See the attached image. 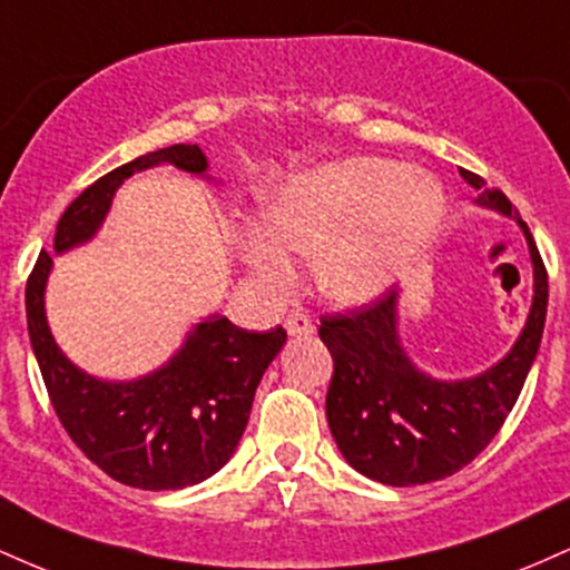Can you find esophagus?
I'll use <instances>...</instances> for the list:
<instances>
[{"mask_svg":"<svg viewBox=\"0 0 570 570\" xmlns=\"http://www.w3.org/2000/svg\"><path fill=\"white\" fill-rule=\"evenodd\" d=\"M284 326H286V332H289L292 337L313 335V332H316V326H313V322L305 316V313H289V316H286Z\"/></svg>","mask_w":570,"mask_h":570,"instance_id":"1","label":"esophagus"}]
</instances>
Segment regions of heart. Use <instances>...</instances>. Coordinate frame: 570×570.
<instances>
[{
  "label": "heart",
  "instance_id": "obj_1",
  "mask_svg": "<svg viewBox=\"0 0 570 570\" xmlns=\"http://www.w3.org/2000/svg\"><path fill=\"white\" fill-rule=\"evenodd\" d=\"M448 217L434 176L389 158L307 168L265 195L263 225L238 235L240 259L271 292L289 289L292 254L316 257L313 281L337 305L389 294L429 252Z\"/></svg>",
  "mask_w": 570,
  "mask_h": 570
}]
</instances>
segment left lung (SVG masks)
I'll use <instances>...</instances> for the list:
<instances>
[{
	"label": "left lung",
	"mask_w": 570,
	"mask_h": 570,
	"mask_svg": "<svg viewBox=\"0 0 570 570\" xmlns=\"http://www.w3.org/2000/svg\"><path fill=\"white\" fill-rule=\"evenodd\" d=\"M461 176L476 189V206L520 225L531 254V311L507 356L458 381L423 372L399 337V289L362 311L324 316L318 326L335 362L326 391L332 436L358 474L383 485H426L472 463L512 412L544 335L547 271L528 225L501 189L463 168Z\"/></svg>",
	"instance_id": "obj_1"
}]
</instances>
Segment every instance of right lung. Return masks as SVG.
<instances>
[{
	"mask_svg": "<svg viewBox=\"0 0 570 570\" xmlns=\"http://www.w3.org/2000/svg\"><path fill=\"white\" fill-rule=\"evenodd\" d=\"M155 166L217 181L208 176L198 144L141 155L69 203L58 219L53 252L67 254L94 240L122 181ZM50 271L53 257L42 252L26 284V322L50 402L77 448L112 480L141 490H181L217 474L244 436L265 370L284 348V326L246 332L212 313L158 370L130 381H104L58 348L45 313Z\"/></svg>",
	"mask_w": 570,
	"mask_h": 570,
	"instance_id": "obj_1",
	"label": "right lung"
}]
</instances>
